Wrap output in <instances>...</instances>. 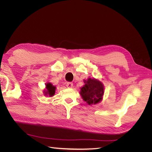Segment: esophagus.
I'll use <instances>...</instances> for the list:
<instances>
[{"mask_svg": "<svg viewBox=\"0 0 152 152\" xmlns=\"http://www.w3.org/2000/svg\"><path fill=\"white\" fill-rule=\"evenodd\" d=\"M66 87H68V88H72V87H73V83H72V82H67Z\"/></svg>", "mask_w": 152, "mask_h": 152, "instance_id": "obj_1", "label": "esophagus"}]
</instances>
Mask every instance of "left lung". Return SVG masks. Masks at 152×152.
Segmentation results:
<instances>
[{
	"instance_id": "8db88e82",
	"label": "left lung",
	"mask_w": 152,
	"mask_h": 152,
	"mask_svg": "<svg viewBox=\"0 0 152 152\" xmlns=\"http://www.w3.org/2000/svg\"><path fill=\"white\" fill-rule=\"evenodd\" d=\"M84 83L80 92L83 100L89 105L95 104L101 102L104 94V87L102 82L89 78L87 81H84Z\"/></svg>"
}]
</instances>
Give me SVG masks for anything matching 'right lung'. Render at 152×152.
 Segmentation results:
<instances>
[{
	"mask_svg": "<svg viewBox=\"0 0 152 152\" xmlns=\"http://www.w3.org/2000/svg\"><path fill=\"white\" fill-rule=\"evenodd\" d=\"M46 87V90L44 91L45 95H49L50 97L54 96L55 94V90H56V87L53 86L51 83H48L45 86Z\"/></svg>",
	"mask_w": 152,
	"mask_h": 152,
	"instance_id": "obj_1",
	"label": "right lung"
}]
</instances>
